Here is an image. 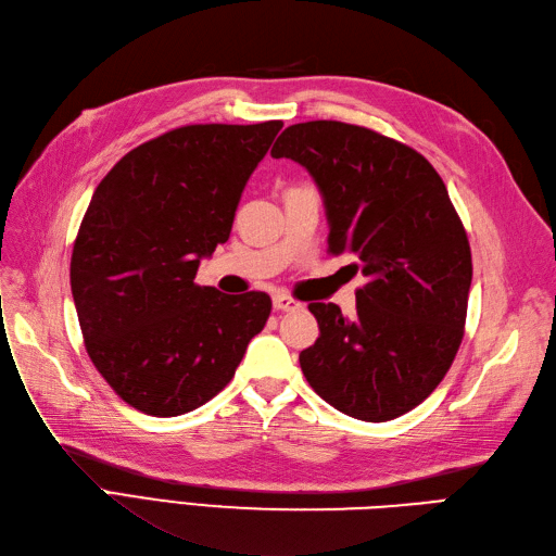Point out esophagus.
Listing matches in <instances>:
<instances>
[{"label":"esophagus","mask_w":556,"mask_h":556,"mask_svg":"<svg viewBox=\"0 0 556 556\" xmlns=\"http://www.w3.org/2000/svg\"><path fill=\"white\" fill-rule=\"evenodd\" d=\"M273 304H275V309H279V312H298L302 307L298 300H293L291 295H283V293H277L273 298Z\"/></svg>","instance_id":"34e87169"}]
</instances>
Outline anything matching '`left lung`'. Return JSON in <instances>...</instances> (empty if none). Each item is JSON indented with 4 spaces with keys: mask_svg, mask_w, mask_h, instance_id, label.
I'll list each match as a JSON object with an SVG mask.
<instances>
[{
    "mask_svg": "<svg viewBox=\"0 0 556 556\" xmlns=\"http://www.w3.org/2000/svg\"><path fill=\"white\" fill-rule=\"evenodd\" d=\"M309 170L328 252L367 277L355 314L312 302L318 339L304 379L342 414L386 422L432 395L464 337L471 247L439 173L414 148L346 122L293 124L273 148Z\"/></svg>",
    "mask_w": 556,
    "mask_h": 556,
    "instance_id": "8db88e82",
    "label": "left lung"
}]
</instances>
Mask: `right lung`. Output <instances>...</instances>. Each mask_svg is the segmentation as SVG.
Wrapping results in <instances>:
<instances>
[{"instance_id": "add662e5", "label": "right lung", "mask_w": 556, "mask_h": 556, "mask_svg": "<svg viewBox=\"0 0 556 556\" xmlns=\"http://www.w3.org/2000/svg\"><path fill=\"white\" fill-rule=\"evenodd\" d=\"M283 122L189 124L124 154L99 182L71 254L87 355L129 406L173 418L228 381L270 295L199 286L226 242L249 175Z\"/></svg>"}]
</instances>
